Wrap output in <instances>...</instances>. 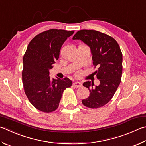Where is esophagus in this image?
Wrapping results in <instances>:
<instances>
[{
  "label": "esophagus",
  "instance_id": "esophagus-1",
  "mask_svg": "<svg viewBox=\"0 0 146 146\" xmlns=\"http://www.w3.org/2000/svg\"><path fill=\"white\" fill-rule=\"evenodd\" d=\"M73 86L76 87V88H78V87H80L82 86V83L80 82H75L73 84Z\"/></svg>",
  "mask_w": 146,
  "mask_h": 146
}]
</instances>
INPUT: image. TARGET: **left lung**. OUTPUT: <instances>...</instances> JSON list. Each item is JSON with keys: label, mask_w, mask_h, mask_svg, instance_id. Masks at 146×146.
<instances>
[{"label": "left lung", "mask_w": 146, "mask_h": 146, "mask_svg": "<svg viewBox=\"0 0 146 146\" xmlns=\"http://www.w3.org/2000/svg\"><path fill=\"white\" fill-rule=\"evenodd\" d=\"M73 39H80L91 49L93 65L98 66L95 71L100 85L94 87L93 82H85L89 96L82 100L83 105L97 108L107 104L112 98L120 84L123 71V55L117 42L107 34L94 30H80Z\"/></svg>", "instance_id": "left-lung-1"}]
</instances>
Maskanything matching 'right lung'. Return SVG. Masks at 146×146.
Here are the masks:
<instances>
[{
  "label": "right lung",
  "mask_w": 146,
  "mask_h": 146,
  "mask_svg": "<svg viewBox=\"0 0 146 146\" xmlns=\"http://www.w3.org/2000/svg\"><path fill=\"white\" fill-rule=\"evenodd\" d=\"M74 31L50 29L32 39L23 58L22 82L29 102L37 109L52 112L59 107L63 91L72 85L68 78L51 79L49 70L59 57L64 41Z\"/></svg>",
  "instance_id": "1"
}]
</instances>
